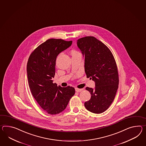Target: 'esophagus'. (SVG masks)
I'll return each instance as SVG.
<instances>
[{
	"instance_id": "obj_1",
	"label": "esophagus",
	"mask_w": 146,
	"mask_h": 146,
	"mask_svg": "<svg viewBox=\"0 0 146 146\" xmlns=\"http://www.w3.org/2000/svg\"><path fill=\"white\" fill-rule=\"evenodd\" d=\"M75 91H76V92H81L82 90H83V89H78V88H75Z\"/></svg>"
}]
</instances>
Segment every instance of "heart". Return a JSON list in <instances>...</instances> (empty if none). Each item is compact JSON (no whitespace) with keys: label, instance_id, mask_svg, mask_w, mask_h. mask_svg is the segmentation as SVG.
<instances>
[{"label":"heart","instance_id":"obj_1","mask_svg":"<svg viewBox=\"0 0 146 146\" xmlns=\"http://www.w3.org/2000/svg\"><path fill=\"white\" fill-rule=\"evenodd\" d=\"M78 53H79V52H77V51H76V50H72V55H73V54H75Z\"/></svg>","mask_w":146,"mask_h":146}]
</instances>
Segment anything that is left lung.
<instances>
[{
	"mask_svg": "<svg viewBox=\"0 0 146 146\" xmlns=\"http://www.w3.org/2000/svg\"><path fill=\"white\" fill-rule=\"evenodd\" d=\"M77 44L85 57L86 77L96 83L95 89L86 88L91 97L84 106L92 113H101L110 106L118 89L116 62L109 48L94 37L81 38L78 40Z\"/></svg>",
	"mask_w": 146,
	"mask_h": 146,
	"instance_id": "left-lung-1",
	"label": "left lung"
}]
</instances>
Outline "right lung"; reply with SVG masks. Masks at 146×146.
Returning a JSON list of instances; mask_svg holds the SVG:
<instances>
[{"label":"right lung","instance_id":"right-lung-1","mask_svg":"<svg viewBox=\"0 0 146 146\" xmlns=\"http://www.w3.org/2000/svg\"><path fill=\"white\" fill-rule=\"evenodd\" d=\"M72 41L47 39L31 54L27 64L29 87L39 106L50 114L65 110L75 94L74 88L57 86L53 83L57 55L72 45Z\"/></svg>","mask_w":146,"mask_h":146}]
</instances>
